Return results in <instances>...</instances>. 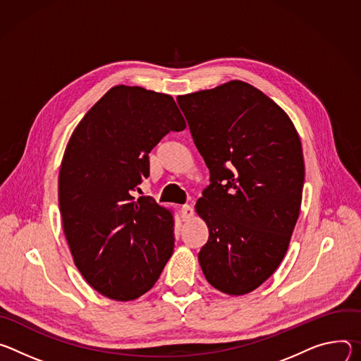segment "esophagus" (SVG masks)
Masks as SVG:
<instances>
[{"instance_id":"obj_1","label":"esophagus","mask_w":361,"mask_h":361,"mask_svg":"<svg viewBox=\"0 0 361 361\" xmlns=\"http://www.w3.org/2000/svg\"><path fill=\"white\" fill-rule=\"evenodd\" d=\"M180 215L183 221H189L193 216V208L190 205H183L180 208Z\"/></svg>"}]
</instances>
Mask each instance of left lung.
<instances>
[{
    "label": "left lung",
    "instance_id": "1",
    "mask_svg": "<svg viewBox=\"0 0 361 361\" xmlns=\"http://www.w3.org/2000/svg\"><path fill=\"white\" fill-rule=\"evenodd\" d=\"M176 100L211 173L195 207L209 229L199 264L214 288L248 294L290 245L305 173L300 136L281 107L241 80Z\"/></svg>",
    "mask_w": 361,
    "mask_h": 361
}]
</instances>
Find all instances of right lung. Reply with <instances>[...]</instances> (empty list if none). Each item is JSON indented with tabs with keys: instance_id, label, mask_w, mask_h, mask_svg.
Returning <instances> with one entry per match:
<instances>
[{
	"instance_id": "obj_1",
	"label": "right lung",
	"mask_w": 361,
	"mask_h": 361,
	"mask_svg": "<svg viewBox=\"0 0 361 361\" xmlns=\"http://www.w3.org/2000/svg\"><path fill=\"white\" fill-rule=\"evenodd\" d=\"M186 128L175 100L137 86L111 87L74 129L59 175V205L74 264L116 301L147 293L169 261L173 215L133 192L149 176V153Z\"/></svg>"
}]
</instances>
